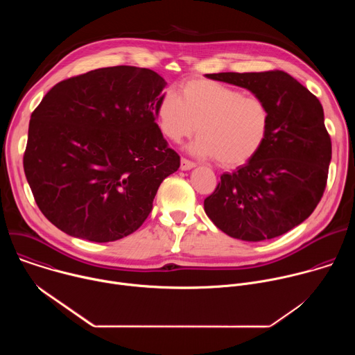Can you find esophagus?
<instances>
[{"mask_svg": "<svg viewBox=\"0 0 355 355\" xmlns=\"http://www.w3.org/2000/svg\"><path fill=\"white\" fill-rule=\"evenodd\" d=\"M181 170L182 171H188V170H191V168H193L195 167V163H192V162H189V160H187V159H181Z\"/></svg>", "mask_w": 355, "mask_h": 355, "instance_id": "1", "label": "esophagus"}]
</instances>
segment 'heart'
I'll return each mask as SVG.
<instances>
[{"label": "heart", "mask_w": 355, "mask_h": 355, "mask_svg": "<svg viewBox=\"0 0 355 355\" xmlns=\"http://www.w3.org/2000/svg\"><path fill=\"white\" fill-rule=\"evenodd\" d=\"M162 133L174 143L199 135L189 150L216 159L223 167H239L254 159L271 130V110L260 96L215 80L195 78L181 84L178 96L164 92L156 108Z\"/></svg>", "instance_id": "b5f03b06"}]
</instances>
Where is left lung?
Segmentation results:
<instances>
[{
	"mask_svg": "<svg viewBox=\"0 0 355 355\" xmlns=\"http://www.w3.org/2000/svg\"><path fill=\"white\" fill-rule=\"evenodd\" d=\"M207 77L263 98L271 110V130L254 159L220 177L204 200L205 212L230 237H278L312 215L326 188L331 140L320 101L281 70Z\"/></svg>",
	"mask_w": 355,
	"mask_h": 355,
	"instance_id": "left-lung-1",
	"label": "left lung"
}]
</instances>
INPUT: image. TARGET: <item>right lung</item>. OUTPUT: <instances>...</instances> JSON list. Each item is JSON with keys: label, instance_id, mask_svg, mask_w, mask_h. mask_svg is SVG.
I'll list each match as a JSON object with an SVG mask.
<instances>
[{"label": "right lung", "instance_id": "1", "mask_svg": "<svg viewBox=\"0 0 355 355\" xmlns=\"http://www.w3.org/2000/svg\"><path fill=\"white\" fill-rule=\"evenodd\" d=\"M166 81L115 66L60 81L32 112L24 170L42 214L62 232L108 243L136 232L180 168L156 123Z\"/></svg>", "mask_w": 355, "mask_h": 355}]
</instances>
